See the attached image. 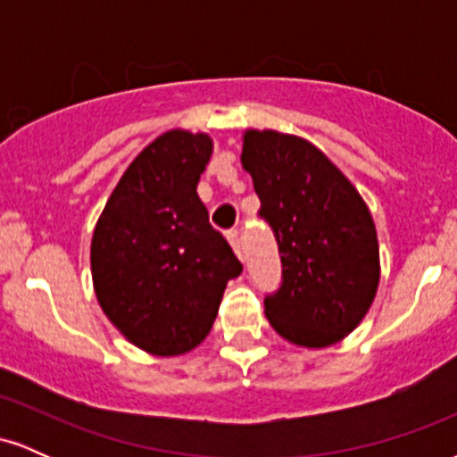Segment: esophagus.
Instances as JSON below:
<instances>
[{
	"instance_id": "1",
	"label": "esophagus",
	"mask_w": 457,
	"mask_h": 457,
	"mask_svg": "<svg viewBox=\"0 0 457 457\" xmlns=\"http://www.w3.org/2000/svg\"><path fill=\"white\" fill-rule=\"evenodd\" d=\"M228 240H229V245H232V249L236 251V255H238V258H243V240H240L238 229H229Z\"/></svg>"
}]
</instances>
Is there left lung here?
<instances>
[{
  "label": "left lung",
  "mask_w": 457,
  "mask_h": 457,
  "mask_svg": "<svg viewBox=\"0 0 457 457\" xmlns=\"http://www.w3.org/2000/svg\"><path fill=\"white\" fill-rule=\"evenodd\" d=\"M240 161L281 255V286L264 298L270 327L305 348L337 344L378 290L370 208L324 152L296 135L246 130Z\"/></svg>",
  "instance_id": "left-lung-1"
}]
</instances>
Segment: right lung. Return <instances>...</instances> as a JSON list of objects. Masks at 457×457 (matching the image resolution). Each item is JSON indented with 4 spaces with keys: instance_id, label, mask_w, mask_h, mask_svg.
<instances>
[{
    "instance_id": "obj_1",
    "label": "right lung",
    "mask_w": 457,
    "mask_h": 457,
    "mask_svg": "<svg viewBox=\"0 0 457 457\" xmlns=\"http://www.w3.org/2000/svg\"><path fill=\"white\" fill-rule=\"evenodd\" d=\"M211 154L208 135L162 133L130 162L94 229L98 303L150 354H185L202 344L225 286L243 272L197 195Z\"/></svg>"
}]
</instances>
